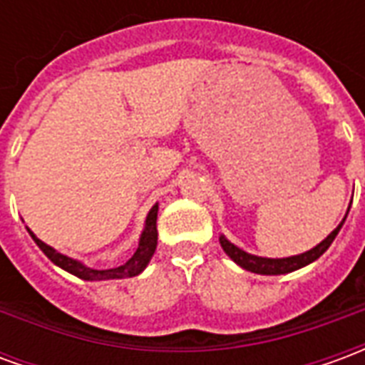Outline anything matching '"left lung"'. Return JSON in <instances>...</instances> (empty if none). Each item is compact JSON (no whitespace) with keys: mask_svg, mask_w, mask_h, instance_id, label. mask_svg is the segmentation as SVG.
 Wrapping results in <instances>:
<instances>
[{"mask_svg":"<svg viewBox=\"0 0 365 365\" xmlns=\"http://www.w3.org/2000/svg\"><path fill=\"white\" fill-rule=\"evenodd\" d=\"M348 211H350V209H348ZM344 221H346V217L342 219V222L338 225L336 229L332 230L329 237L322 240L321 245H317L314 248H311L309 252L297 254V256H289V258H262V256H254V254H248L245 252V250H240L238 246L229 242V240L222 237V235L221 238H219V242H221L222 250L230 256V260H235L240 268L248 269V272H254V274H262V275L289 274V272H295V269L303 268V266H307V264L314 262L317 258H321L322 254L329 250V246L332 245V240L336 238L338 230L342 229Z\"/></svg>","mask_w":365,"mask_h":365,"instance_id":"left-lung-1","label":"left lung"}]
</instances>
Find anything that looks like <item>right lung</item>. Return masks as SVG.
<instances>
[{"label": "right lung", "instance_id": "obj_1", "mask_svg": "<svg viewBox=\"0 0 365 365\" xmlns=\"http://www.w3.org/2000/svg\"><path fill=\"white\" fill-rule=\"evenodd\" d=\"M156 217H158V203L152 207L150 213L146 217V225H144L143 235H140V240H138V248H136V252L133 254V258L127 262V264H123L119 268H111V269H93L88 268V266H83L82 262L74 260V258H68L64 254L56 252L52 246L44 245L43 240H38L35 237V232H31L29 230V235L33 237V240L36 242V246L46 254V258L52 262V264H56L58 268L66 269L76 277H80V279H86V282H101V279H123V277H135L143 272L146 266H148V262H150L152 254L156 250V245H158V230H156Z\"/></svg>", "mask_w": 365, "mask_h": 365}]
</instances>
